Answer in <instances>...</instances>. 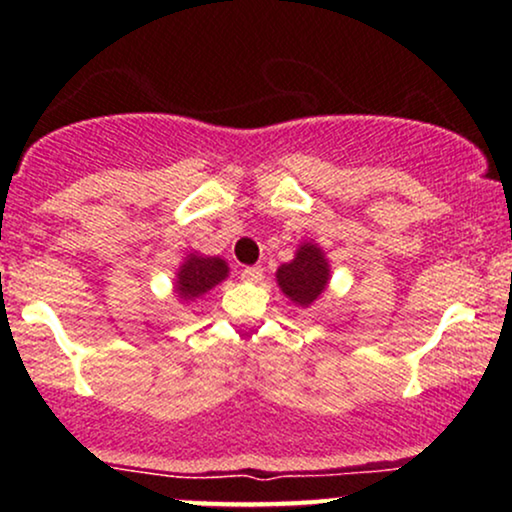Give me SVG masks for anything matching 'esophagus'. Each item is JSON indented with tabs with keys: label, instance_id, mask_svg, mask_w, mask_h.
Segmentation results:
<instances>
[{
	"label": "esophagus",
	"instance_id": "obj_1",
	"mask_svg": "<svg viewBox=\"0 0 512 512\" xmlns=\"http://www.w3.org/2000/svg\"><path fill=\"white\" fill-rule=\"evenodd\" d=\"M243 281H248V284H260L264 279V269L262 267H245L243 269Z\"/></svg>",
	"mask_w": 512,
	"mask_h": 512
}]
</instances>
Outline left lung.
<instances>
[{
	"instance_id": "1",
	"label": "left lung",
	"mask_w": 512,
	"mask_h": 512,
	"mask_svg": "<svg viewBox=\"0 0 512 512\" xmlns=\"http://www.w3.org/2000/svg\"><path fill=\"white\" fill-rule=\"evenodd\" d=\"M330 260L315 240L298 245L296 257L276 269V284L289 301L310 308L330 286Z\"/></svg>"
}]
</instances>
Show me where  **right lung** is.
<instances>
[{
  "label": "right lung",
  "mask_w": 512,
  "mask_h": 512,
  "mask_svg": "<svg viewBox=\"0 0 512 512\" xmlns=\"http://www.w3.org/2000/svg\"><path fill=\"white\" fill-rule=\"evenodd\" d=\"M228 276V262L221 257H209L202 252H190L185 260L180 262L178 272H175L173 289L178 293L180 301L190 303L202 298Z\"/></svg>",
  "instance_id": "add662e5"
}]
</instances>
